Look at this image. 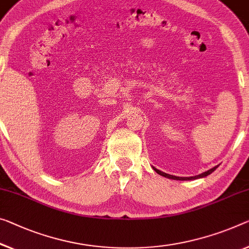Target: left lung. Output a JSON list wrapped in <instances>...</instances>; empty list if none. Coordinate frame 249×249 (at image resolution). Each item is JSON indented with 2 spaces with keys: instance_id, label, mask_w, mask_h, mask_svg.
<instances>
[{
  "instance_id": "8db88e82",
  "label": "left lung",
  "mask_w": 249,
  "mask_h": 249,
  "mask_svg": "<svg viewBox=\"0 0 249 249\" xmlns=\"http://www.w3.org/2000/svg\"><path fill=\"white\" fill-rule=\"evenodd\" d=\"M217 167H218V166L213 167V168H212V169H209V170H207V171H205V173H202V174L198 175V176H195V177H177V176H173V175H168V174H166V173H162V171H160V170H158V169H156V168H154V170L156 171L157 174H159V175L163 176V177H167V178H169V179H175V180H194V179L202 178V177H206V176L210 175V174L213 173V171H215V170H216V168H217Z\"/></svg>"
}]
</instances>
